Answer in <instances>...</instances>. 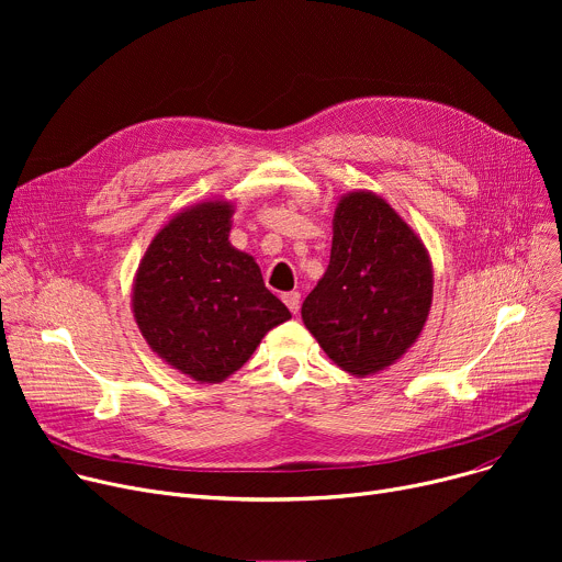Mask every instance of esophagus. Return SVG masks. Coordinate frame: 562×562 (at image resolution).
Wrapping results in <instances>:
<instances>
[{
  "label": "esophagus",
  "instance_id": "1",
  "mask_svg": "<svg viewBox=\"0 0 562 562\" xmlns=\"http://www.w3.org/2000/svg\"><path fill=\"white\" fill-rule=\"evenodd\" d=\"M282 301H284V305L291 310V314H299V310H301V293H299V291L284 293Z\"/></svg>",
  "mask_w": 562,
  "mask_h": 562
}]
</instances>
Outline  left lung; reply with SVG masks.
Instances as JSON below:
<instances>
[{
    "label": "left lung",
    "instance_id": "8db88e82",
    "mask_svg": "<svg viewBox=\"0 0 562 562\" xmlns=\"http://www.w3.org/2000/svg\"><path fill=\"white\" fill-rule=\"evenodd\" d=\"M432 305V261L422 236L373 191L339 198L330 263L301 316L350 375H373L412 348Z\"/></svg>",
    "mask_w": 562,
    "mask_h": 562
}]
</instances>
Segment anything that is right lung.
Segmentation results:
<instances>
[{
    "instance_id": "1",
    "label": "right lung",
    "mask_w": 562,
    "mask_h": 562,
    "mask_svg": "<svg viewBox=\"0 0 562 562\" xmlns=\"http://www.w3.org/2000/svg\"><path fill=\"white\" fill-rule=\"evenodd\" d=\"M232 214L225 198L175 214L132 282V314L147 346L202 385L239 371L263 335L291 318L266 289L255 257L229 244Z\"/></svg>"
}]
</instances>
